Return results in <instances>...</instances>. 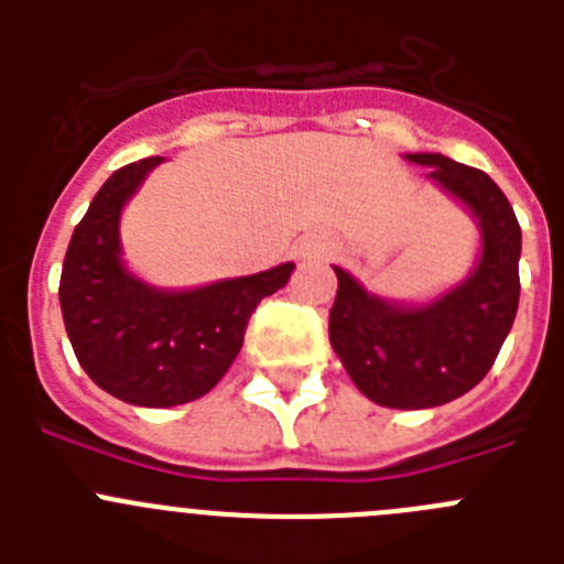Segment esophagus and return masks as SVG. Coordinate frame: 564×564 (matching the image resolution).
<instances>
[{
	"label": "esophagus",
	"mask_w": 564,
	"mask_h": 564,
	"mask_svg": "<svg viewBox=\"0 0 564 564\" xmlns=\"http://www.w3.org/2000/svg\"><path fill=\"white\" fill-rule=\"evenodd\" d=\"M296 251H299V257H302V259H318V257H325V253L330 251V242H327V237L311 234V237H305L302 242H299Z\"/></svg>",
	"instance_id": "34e87169"
}]
</instances>
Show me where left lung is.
<instances>
[{"label":"left lung","mask_w":564,"mask_h":564,"mask_svg":"<svg viewBox=\"0 0 564 564\" xmlns=\"http://www.w3.org/2000/svg\"><path fill=\"white\" fill-rule=\"evenodd\" d=\"M430 169L441 192L477 223L480 253L468 276L430 302H395L338 276L330 344L361 395L390 410H430L466 395L491 370L520 305L522 231L491 177L446 154H403Z\"/></svg>","instance_id":"1"}]
</instances>
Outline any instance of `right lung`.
I'll use <instances>...</instances> for the list:
<instances>
[{
  "label": "right lung",
  "instance_id": "obj_1",
  "mask_svg": "<svg viewBox=\"0 0 564 564\" xmlns=\"http://www.w3.org/2000/svg\"><path fill=\"white\" fill-rule=\"evenodd\" d=\"M163 158L118 169L93 197L62 268L64 327L78 364L134 406H181L217 387L237 358L253 307L288 285L293 262L200 288L149 285L123 262L121 214Z\"/></svg>",
  "mask_w": 564,
  "mask_h": 564
}]
</instances>
